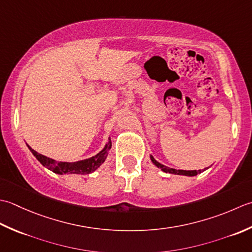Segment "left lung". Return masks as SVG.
Here are the masks:
<instances>
[{
    "mask_svg": "<svg viewBox=\"0 0 252 252\" xmlns=\"http://www.w3.org/2000/svg\"><path fill=\"white\" fill-rule=\"evenodd\" d=\"M150 158H151L152 163L155 164L156 166H158V168H161L163 172L169 173V174H177V175H185V176H196L197 174H200L201 172L205 171V168L202 169V171H201V169H198V171H184V169L171 168V167H167V166H165V165H163V164H161V163H158L152 156H150Z\"/></svg>",
    "mask_w": 252,
    "mask_h": 252,
    "instance_id": "left-lung-1",
    "label": "left lung"
}]
</instances>
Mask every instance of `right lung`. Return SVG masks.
I'll return each instance as SVG.
<instances>
[{
	"mask_svg": "<svg viewBox=\"0 0 252 252\" xmlns=\"http://www.w3.org/2000/svg\"><path fill=\"white\" fill-rule=\"evenodd\" d=\"M28 146V145H27ZM112 147L111 139L109 138V141L106 142L105 147L102 150L95 155L94 157H91L89 158H86L83 161H77V162H58L50 158L45 156L40 155L37 151H34L32 147H29V150L32 152V155L35 157V158L42 164L43 166L49 168L50 171H52L60 175L63 174H90L94 172L97 167H100L102 163L105 161L107 157V153Z\"/></svg>",
	"mask_w": 252,
	"mask_h": 252,
	"instance_id": "add662e5",
	"label": "right lung"
}]
</instances>
